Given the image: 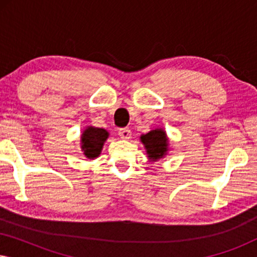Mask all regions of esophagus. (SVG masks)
I'll return each mask as SVG.
<instances>
[{
    "mask_svg": "<svg viewBox=\"0 0 257 257\" xmlns=\"http://www.w3.org/2000/svg\"><path fill=\"white\" fill-rule=\"evenodd\" d=\"M119 136H120L121 139H130L131 138V130L128 127H124V128H120L119 130Z\"/></svg>",
    "mask_w": 257,
    "mask_h": 257,
    "instance_id": "34e87169",
    "label": "esophagus"
}]
</instances>
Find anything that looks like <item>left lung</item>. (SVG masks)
<instances>
[{
    "label": "left lung",
    "mask_w": 257,
    "mask_h": 257,
    "mask_svg": "<svg viewBox=\"0 0 257 257\" xmlns=\"http://www.w3.org/2000/svg\"><path fill=\"white\" fill-rule=\"evenodd\" d=\"M140 138L146 147L147 154L151 160L156 161L165 156L167 151V138L166 133L163 130H153L146 135H143Z\"/></svg>",
    "instance_id": "obj_1"
}]
</instances>
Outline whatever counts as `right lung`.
<instances>
[{
  "label": "right lung",
  "instance_id": "obj_1",
  "mask_svg": "<svg viewBox=\"0 0 257 257\" xmlns=\"http://www.w3.org/2000/svg\"><path fill=\"white\" fill-rule=\"evenodd\" d=\"M106 130L87 127L82 135V150L87 158H97L103 149L104 142L107 139Z\"/></svg>",
  "mask_w": 257,
  "mask_h": 257
}]
</instances>
